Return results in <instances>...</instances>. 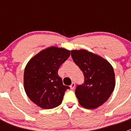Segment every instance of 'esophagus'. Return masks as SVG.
<instances>
[{"mask_svg":"<svg viewBox=\"0 0 131 131\" xmlns=\"http://www.w3.org/2000/svg\"><path fill=\"white\" fill-rule=\"evenodd\" d=\"M75 86V83H72L71 85H70V88H71V89H74Z\"/></svg>","mask_w":131,"mask_h":131,"instance_id":"34e87169","label":"esophagus"}]
</instances>
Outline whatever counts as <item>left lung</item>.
Returning <instances> with one entry per match:
<instances>
[{"mask_svg":"<svg viewBox=\"0 0 131 131\" xmlns=\"http://www.w3.org/2000/svg\"><path fill=\"white\" fill-rule=\"evenodd\" d=\"M71 55L84 77V83L75 90L79 102L84 108H97L108 100L114 90L113 67L106 59L86 50H73Z\"/></svg>","mask_w":131,"mask_h":131,"instance_id":"1","label":"left lung"}]
</instances>
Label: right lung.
I'll return each mask as SVG.
<instances>
[{
  "label": "right lung",
  "instance_id": "right-lung-1",
  "mask_svg": "<svg viewBox=\"0 0 131 131\" xmlns=\"http://www.w3.org/2000/svg\"><path fill=\"white\" fill-rule=\"evenodd\" d=\"M70 56L66 48L50 47L34 56L24 70V89L30 100L42 109H52L62 102L69 86L63 85L59 68Z\"/></svg>",
  "mask_w": 131,
  "mask_h": 131
}]
</instances>
